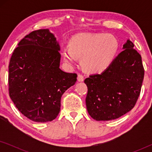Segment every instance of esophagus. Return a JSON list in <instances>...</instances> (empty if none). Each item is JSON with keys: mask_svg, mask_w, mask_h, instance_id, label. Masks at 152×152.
Returning a JSON list of instances; mask_svg holds the SVG:
<instances>
[{"mask_svg": "<svg viewBox=\"0 0 152 152\" xmlns=\"http://www.w3.org/2000/svg\"><path fill=\"white\" fill-rule=\"evenodd\" d=\"M77 80H78L79 82H83V81L84 80V76H83V75L78 74Z\"/></svg>", "mask_w": 152, "mask_h": 152, "instance_id": "1", "label": "esophagus"}]
</instances>
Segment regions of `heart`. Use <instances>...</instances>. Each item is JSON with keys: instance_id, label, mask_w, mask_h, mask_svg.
Returning <instances> with one entry per match:
<instances>
[{"instance_id": "b5f03b06", "label": "heart", "mask_w": 152, "mask_h": 152, "mask_svg": "<svg viewBox=\"0 0 152 152\" xmlns=\"http://www.w3.org/2000/svg\"><path fill=\"white\" fill-rule=\"evenodd\" d=\"M119 43L111 34H82L75 36L70 45L62 48V55L66 63L74 65L77 57L82 58L85 69L93 72H99L107 69L117 55Z\"/></svg>"}]
</instances>
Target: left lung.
Wrapping results in <instances>:
<instances>
[{
	"label": "left lung",
	"mask_w": 152,
	"mask_h": 152,
	"mask_svg": "<svg viewBox=\"0 0 152 152\" xmlns=\"http://www.w3.org/2000/svg\"><path fill=\"white\" fill-rule=\"evenodd\" d=\"M129 39L101 74L85 79L87 111L97 121L115 120L130 111L140 95L145 70L140 54Z\"/></svg>",
	"instance_id": "8db88e82"
}]
</instances>
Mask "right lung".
Masks as SVG:
<instances>
[{
	"mask_svg": "<svg viewBox=\"0 0 152 152\" xmlns=\"http://www.w3.org/2000/svg\"><path fill=\"white\" fill-rule=\"evenodd\" d=\"M60 46L48 29L33 31L18 43L9 65V93L16 107L37 122L55 120L64 92L77 74L59 68Z\"/></svg>",
	"mask_w": 152,
	"mask_h": 152,
	"instance_id": "right-lung-1",
	"label": "right lung"
}]
</instances>
